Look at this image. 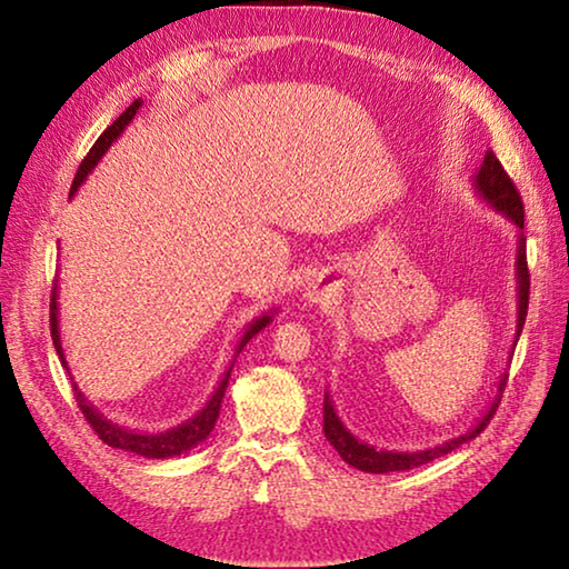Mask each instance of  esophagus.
<instances>
[{"mask_svg": "<svg viewBox=\"0 0 569 569\" xmlns=\"http://www.w3.org/2000/svg\"><path fill=\"white\" fill-rule=\"evenodd\" d=\"M331 291L333 288L331 286H326V281H321V278H316L313 283H308L306 286V301H311V303H326L331 298Z\"/></svg>", "mask_w": 569, "mask_h": 569, "instance_id": "1", "label": "esophagus"}]
</instances>
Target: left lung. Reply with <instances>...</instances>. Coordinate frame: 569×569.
<instances>
[{
    "instance_id": "8db88e82",
    "label": "left lung",
    "mask_w": 569,
    "mask_h": 569,
    "mask_svg": "<svg viewBox=\"0 0 569 569\" xmlns=\"http://www.w3.org/2000/svg\"><path fill=\"white\" fill-rule=\"evenodd\" d=\"M475 190L479 192V198H485L489 206L495 210H499L507 220H512V223L519 228V240H517V333H515V343L519 333H522V326L527 319V303H529V271H527V238H525V206H522V198H519V192L515 188V182L509 180V176L502 168V162L497 160V156L492 150H487L485 162H481L479 172L475 176ZM505 387V379L499 381V391ZM499 407V393L495 397V401L489 403V409L481 413V419L471 427L467 435H461L457 439H449L445 445L439 447H431V449H423V451H387V449H377L371 445H366V441L356 439L349 429L343 427V421L339 419V413L333 409V401L329 397V391H326L323 397V435L326 439L331 441V447L339 451L341 459L346 465H351L361 471H369V475H387V471H407L413 467H421V465H429V461H435L439 457L449 455V451H455L457 447L465 445V441L479 437L485 427L489 423V419L495 417V411Z\"/></svg>"
}]
</instances>
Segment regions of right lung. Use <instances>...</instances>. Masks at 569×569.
I'll return each instance as SVG.
<instances>
[{
    "label": "right lung",
    "mask_w": 569,
    "mask_h": 569,
    "mask_svg": "<svg viewBox=\"0 0 569 569\" xmlns=\"http://www.w3.org/2000/svg\"><path fill=\"white\" fill-rule=\"evenodd\" d=\"M142 100H134L128 110H124L118 120H114L108 130H104L98 140H94V146L90 148L88 158H84L80 162V168H77V176H74V182H72V190L70 196H74L77 188L82 186L84 178L90 176V172L94 170V166H98L100 158L108 152V148L112 146L114 140L120 138L122 130L128 128V124L132 122L134 112L140 110ZM273 313V311H271ZM271 313H263L258 316V319L253 323H248L246 333L240 336L238 341V349H236V356L243 351V346L253 339V336L258 331H263L268 323L273 321ZM50 329H52V343L57 349V356H60L62 366L67 369V361H64V351H62V341H60V308H57V283L52 288V303H50ZM236 363V361H233ZM233 363L228 366V371L223 373V379H220V383L213 391V397L208 399V403L203 409H200L196 417L178 423V427H172L168 431H158V435H140V431H132V429H124V427H118V423H112L110 419H104L102 413L92 407V403L84 399V393L77 389L74 383V397H77V403H80V411L84 413V419H88L90 427L94 429V435H98L104 445L108 447H114V449H124V451H132V455H140V457H148V459H168V457H178L182 455V451L192 449L196 445H200V441H206L210 431H213L216 427V419L220 413V401H223L226 397V387H228V379H230V371H233Z\"/></svg>",
    "instance_id": "obj_1"
}]
</instances>
